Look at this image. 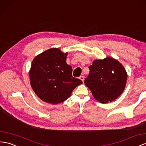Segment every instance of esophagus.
I'll use <instances>...</instances> for the list:
<instances>
[{
  "label": "esophagus",
  "instance_id": "34e87169",
  "mask_svg": "<svg viewBox=\"0 0 146 146\" xmlns=\"http://www.w3.org/2000/svg\"><path fill=\"white\" fill-rule=\"evenodd\" d=\"M79 78H80V79L82 82L84 81V79H85V77H84V76H80Z\"/></svg>",
  "mask_w": 146,
  "mask_h": 146
}]
</instances>
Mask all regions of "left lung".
Here are the masks:
<instances>
[{
    "label": "left lung",
    "mask_w": 146,
    "mask_h": 146,
    "mask_svg": "<svg viewBox=\"0 0 146 146\" xmlns=\"http://www.w3.org/2000/svg\"><path fill=\"white\" fill-rule=\"evenodd\" d=\"M88 68L90 73L84 83L97 101L102 104L108 103L123 93L127 74L117 60L109 57L95 60Z\"/></svg>",
    "instance_id": "1"
}]
</instances>
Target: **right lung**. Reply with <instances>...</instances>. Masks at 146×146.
<instances>
[{
  "label": "right lung",
  "instance_id": "1",
  "mask_svg": "<svg viewBox=\"0 0 146 146\" xmlns=\"http://www.w3.org/2000/svg\"><path fill=\"white\" fill-rule=\"evenodd\" d=\"M68 53L56 48L37 55L29 72L31 85L36 95L46 102L56 104L70 97L82 81L72 76V67L66 63Z\"/></svg>",
  "mask_w": 146,
  "mask_h": 146
}]
</instances>
